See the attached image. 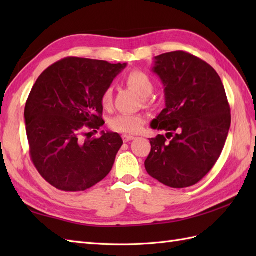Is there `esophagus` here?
I'll return each instance as SVG.
<instances>
[{
    "label": "esophagus",
    "instance_id": "34e87169",
    "mask_svg": "<svg viewBox=\"0 0 256 256\" xmlns=\"http://www.w3.org/2000/svg\"><path fill=\"white\" fill-rule=\"evenodd\" d=\"M122 138L125 143H128V142H130V140H133L135 138L132 136V135H123Z\"/></svg>",
    "mask_w": 256,
    "mask_h": 256
}]
</instances>
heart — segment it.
<instances>
[{"label": "heart", "mask_w": 256, "mask_h": 256, "mask_svg": "<svg viewBox=\"0 0 256 256\" xmlns=\"http://www.w3.org/2000/svg\"><path fill=\"white\" fill-rule=\"evenodd\" d=\"M126 82L132 89L138 92L140 96L144 98L148 96L154 89L153 81L150 80L148 74L138 70L130 72L126 76ZM101 104L104 108H110L113 102V92L111 88H106L101 94ZM145 120L138 114H118L116 116L111 118L110 128L113 131L120 133H130L134 134L142 130Z\"/></svg>", "instance_id": "b5f03b06"}]
</instances>
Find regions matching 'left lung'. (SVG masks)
<instances>
[{"label":"left lung","instance_id":"8db88e82","mask_svg":"<svg viewBox=\"0 0 256 256\" xmlns=\"http://www.w3.org/2000/svg\"><path fill=\"white\" fill-rule=\"evenodd\" d=\"M152 70L164 84L166 106L150 128L166 134L150 140L146 172L168 187L194 186L214 166L229 134L224 84L210 64L182 50L156 56Z\"/></svg>","mask_w":256,"mask_h":256}]
</instances>
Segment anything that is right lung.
<instances>
[{
	"label": "right lung",
	"instance_id": "1",
	"mask_svg": "<svg viewBox=\"0 0 256 256\" xmlns=\"http://www.w3.org/2000/svg\"><path fill=\"white\" fill-rule=\"evenodd\" d=\"M125 67L69 57L36 80L25 106L26 134L32 160L52 186L84 192L111 172L121 136L104 131L98 138L82 135L86 128L99 130L104 124L101 94Z\"/></svg>",
	"mask_w": 256,
	"mask_h": 256
}]
</instances>
